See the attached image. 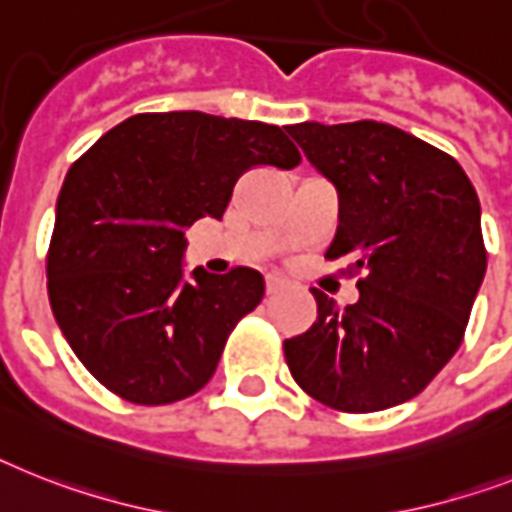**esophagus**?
I'll return each mask as SVG.
<instances>
[{
	"label": "esophagus",
	"mask_w": 512,
	"mask_h": 512,
	"mask_svg": "<svg viewBox=\"0 0 512 512\" xmlns=\"http://www.w3.org/2000/svg\"><path fill=\"white\" fill-rule=\"evenodd\" d=\"M265 286H268V294H276V292H281V289H284V286H286V278H281V276H268V281H265Z\"/></svg>",
	"instance_id": "34e87169"
}]
</instances>
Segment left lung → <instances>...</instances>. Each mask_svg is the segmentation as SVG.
I'll return each mask as SVG.
<instances>
[{"label": "left lung", "instance_id": "obj_1", "mask_svg": "<svg viewBox=\"0 0 512 512\" xmlns=\"http://www.w3.org/2000/svg\"><path fill=\"white\" fill-rule=\"evenodd\" d=\"M339 194L326 257L363 270L339 307L313 289L318 321L286 339L294 381L344 413L413 400L463 342L486 273L481 205L458 160L376 120L286 128Z\"/></svg>", "mask_w": 512, "mask_h": 512}]
</instances>
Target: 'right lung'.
I'll list each match as a JSON object with an SVG mask.
<instances>
[{"label": "right lung", "instance_id": "1", "mask_svg": "<svg viewBox=\"0 0 512 512\" xmlns=\"http://www.w3.org/2000/svg\"><path fill=\"white\" fill-rule=\"evenodd\" d=\"M297 162L278 126L184 110L123 120L68 170L49 302L99 384L136 405H168L213 378L231 328L263 302L265 278L189 273L186 228L223 218L244 170Z\"/></svg>", "mask_w": 512, "mask_h": 512}]
</instances>
